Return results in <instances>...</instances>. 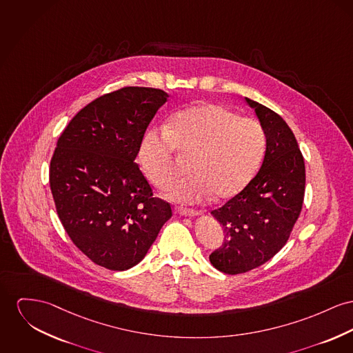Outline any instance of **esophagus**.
Listing matches in <instances>:
<instances>
[{
  "label": "esophagus",
  "mask_w": 353,
  "mask_h": 353,
  "mask_svg": "<svg viewBox=\"0 0 353 353\" xmlns=\"http://www.w3.org/2000/svg\"><path fill=\"white\" fill-rule=\"evenodd\" d=\"M175 212L181 215H186V216H192V215H196L198 212L194 210V209H188V208H182V206H176L175 208Z\"/></svg>",
  "instance_id": "1"
}]
</instances>
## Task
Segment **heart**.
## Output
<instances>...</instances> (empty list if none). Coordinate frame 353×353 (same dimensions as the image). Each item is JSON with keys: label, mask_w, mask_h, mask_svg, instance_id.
Here are the masks:
<instances>
[{"label": "heart", "mask_w": 353, "mask_h": 353, "mask_svg": "<svg viewBox=\"0 0 353 353\" xmlns=\"http://www.w3.org/2000/svg\"><path fill=\"white\" fill-rule=\"evenodd\" d=\"M263 150L265 131L259 120L205 103L176 112L165 127L147 131L139 162L148 181L162 188L175 175V151L191 155V174L171 185L167 195L194 203L241 192L256 175Z\"/></svg>", "instance_id": "obj_1"}]
</instances>
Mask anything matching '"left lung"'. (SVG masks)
I'll list each match as a JSON object with an SVG mask.
<instances>
[{"instance_id":"left-lung-1","label":"left lung","mask_w":353,"mask_h":353,"mask_svg":"<svg viewBox=\"0 0 353 353\" xmlns=\"http://www.w3.org/2000/svg\"><path fill=\"white\" fill-rule=\"evenodd\" d=\"M245 100L254 108L265 131L266 152L249 185L212 212L225 238L209 259L226 274L253 270L281 250L299 219L305 194L304 158L292 130L270 108Z\"/></svg>"}]
</instances>
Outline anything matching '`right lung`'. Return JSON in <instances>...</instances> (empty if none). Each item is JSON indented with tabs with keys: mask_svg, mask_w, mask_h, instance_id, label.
<instances>
[{
	"mask_svg": "<svg viewBox=\"0 0 353 353\" xmlns=\"http://www.w3.org/2000/svg\"><path fill=\"white\" fill-rule=\"evenodd\" d=\"M158 88L124 87L80 110L60 135L49 165L57 215L94 263H139L171 218L135 158L150 121L167 101Z\"/></svg>",
	"mask_w": 353,
	"mask_h": 353,
	"instance_id": "add662e5",
	"label": "right lung"
}]
</instances>
